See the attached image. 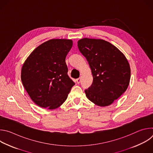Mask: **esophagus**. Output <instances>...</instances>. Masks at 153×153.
<instances>
[{
    "instance_id": "34e87169",
    "label": "esophagus",
    "mask_w": 153,
    "mask_h": 153,
    "mask_svg": "<svg viewBox=\"0 0 153 153\" xmlns=\"http://www.w3.org/2000/svg\"><path fill=\"white\" fill-rule=\"evenodd\" d=\"M76 82H77V83H80V82H81V77H79V78L77 79H76Z\"/></svg>"
}]
</instances>
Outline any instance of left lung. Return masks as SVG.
<instances>
[{
    "label": "left lung",
    "instance_id": "left-lung-1",
    "mask_svg": "<svg viewBox=\"0 0 153 153\" xmlns=\"http://www.w3.org/2000/svg\"><path fill=\"white\" fill-rule=\"evenodd\" d=\"M93 76L92 85L85 90L88 99L100 106L111 105L127 89L131 70L125 56L110 42L84 38L77 42Z\"/></svg>",
    "mask_w": 153,
    "mask_h": 153
}]
</instances>
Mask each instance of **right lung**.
Here are the masks:
<instances>
[{"mask_svg":"<svg viewBox=\"0 0 153 153\" xmlns=\"http://www.w3.org/2000/svg\"><path fill=\"white\" fill-rule=\"evenodd\" d=\"M71 40L51 39L37 47L24 63L21 80L32 100L53 110L67 99L75 83L68 75L65 58Z\"/></svg>","mask_w":153,"mask_h":153,"instance_id":"1","label":"right lung"}]
</instances>
